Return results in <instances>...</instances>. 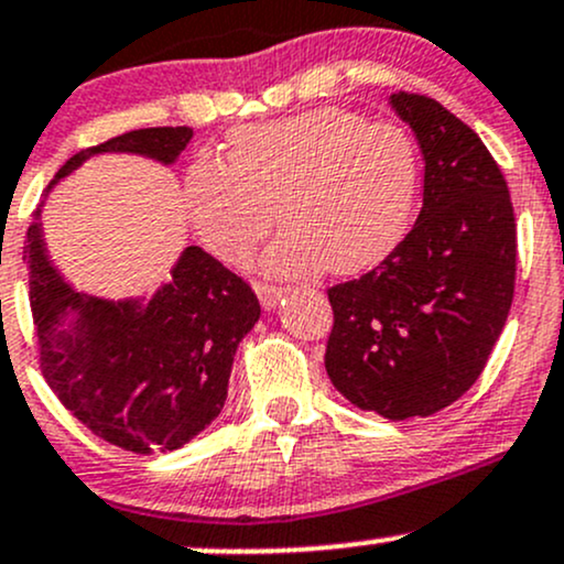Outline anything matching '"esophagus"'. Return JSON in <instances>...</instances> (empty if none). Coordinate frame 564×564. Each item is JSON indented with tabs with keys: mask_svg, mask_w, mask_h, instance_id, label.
<instances>
[{
	"mask_svg": "<svg viewBox=\"0 0 564 564\" xmlns=\"http://www.w3.org/2000/svg\"><path fill=\"white\" fill-rule=\"evenodd\" d=\"M253 292H257L259 302H262L264 307H275L278 300L289 294V289L286 286H270V283H253Z\"/></svg>",
	"mask_w": 564,
	"mask_h": 564,
	"instance_id": "34e87169",
	"label": "esophagus"
}]
</instances>
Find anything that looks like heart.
<instances>
[{
	"mask_svg": "<svg viewBox=\"0 0 564 564\" xmlns=\"http://www.w3.org/2000/svg\"><path fill=\"white\" fill-rule=\"evenodd\" d=\"M227 160L197 158L184 176V203L206 249L230 264L268 235L278 203L286 230L264 251L270 272L367 270L399 246L417 203L412 135L350 109L240 128Z\"/></svg>",
	"mask_w": 564,
	"mask_h": 564,
	"instance_id": "1",
	"label": "heart"
}]
</instances>
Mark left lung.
Masks as SVG:
<instances>
[{"label": "left lung", "instance_id": "obj_1", "mask_svg": "<svg viewBox=\"0 0 564 564\" xmlns=\"http://www.w3.org/2000/svg\"><path fill=\"white\" fill-rule=\"evenodd\" d=\"M391 107L423 152V208L375 270L329 289L324 364L358 410L410 420L479 380L511 311L517 225L503 173L466 122L417 93H393Z\"/></svg>", "mask_w": 564, "mask_h": 564}]
</instances>
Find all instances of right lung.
<instances>
[{
    "mask_svg": "<svg viewBox=\"0 0 564 564\" xmlns=\"http://www.w3.org/2000/svg\"><path fill=\"white\" fill-rule=\"evenodd\" d=\"M189 139L187 126L115 135L66 160L47 192L104 152L171 165ZM23 259L42 375L85 429L128 453L150 455L184 447L219 417L235 350L262 313L243 278L187 246L171 281L152 296L104 300L72 289L53 268L42 221L29 227Z\"/></svg>",
    "mask_w": 564,
    "mask_h": 564,
    "instance_id": "right-lung-1",
    "label": "right lung"
}]
</instances>
